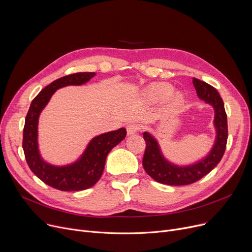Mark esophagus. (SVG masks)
Segmentation results:
<instances>
[{
	"instance_id": "34e87169",
	"label": "esophagus",
	"mask_w": 252,
	"mask_h": 252,
	"mask_svg": "<svg viewBox=\"0 0 252 252\" xmlns=\"http://www.w3.org/2000/svg\"><path fill=\"white\" fill-rule=\"evenodd\" d=\"M140 128H141V126H140V125H138V124H129V125L126 126L127 135H134V134H136Z\"/></svg>"
}]
</instances>
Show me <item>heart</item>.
Wrapping results in <instances>:
<instances>
[{
	"label": "heart",
	"mask_w": 252,
	"mask_h": 252,
	"mask_svg": "<svg viewBox=\"0 0 252 252\" xmlns=\"http://www.w3.org/2000/svg\"><path fill=\"white\" fill-rule=\"evenodd\" d=\"M174 87L167 83H153L145 90V96L150 102H159L167 99L170 110H178L184 103V97L180 93H175Z\"/></svg>",
	"instance_id": "1"
}]
</instances>
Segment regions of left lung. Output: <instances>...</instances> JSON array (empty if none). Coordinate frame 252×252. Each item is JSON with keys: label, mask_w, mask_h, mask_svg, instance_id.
Returning a JSON list of instances; mask_svg holds the SVG:
<instances>
[{"label": "left lung", "mask_w": 252, "mask_h": 252, "mask_svg": "<svg viewBox=\"0 0 252 252\" xmlns=\"http://www.w3.org/2000/svg\"><path fill=\"white\" fill-rule=\"evenodd\" d=\"M193 85L199 99L213 106L215 109L216 140L214 146L202 159L189 165H178L166 159L158 141L148 131H145L143 137L146 141V149L143 157V166L146 173L158 183L170 186H184L195 183L219 164L226 150L228 122L222 99L219 92L205 82L193 78Z\"/></svg>", "instance_id": "obj_1"}]
</instances>
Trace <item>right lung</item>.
Returning a JSON list of instances; mask_svg holds the SVG:
<instances>
[{
  "mask_svg": "<svg viewBox=\"0 0 252 252\" xmlns=\"http://www.w3.org/2000/svg\"><path fill=\"white\" fill-rule=\"evenodd\" d=\"M95 75V72H77L56 79L38 93L25 117L22 148L26 162L39 180L61 191H81L94 186L103 174L108 153L126 136L125 127L96 136L78 159L66 165L51 164L41 156L37 141L38 118L53 94L64 87L82 86Z\"/></svg>",
  "mask_w": 252,
  "mask_h": 252,
  "instance_id": "right-lung-1",
  "label": "right lung"
}]
</instances>
